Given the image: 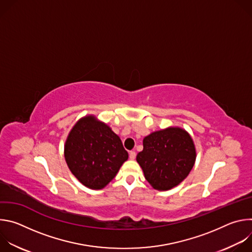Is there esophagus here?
Returning a JSON list of instances; mask_svg holds the SVG:
<instances>
[{
    "mask_svg": "<svg viewBox=\"0 0 252 252\" xmlns=\"http://www.w3.org/2000/svg\"><path fill=\"white\" fill-rule=\"evenodd\" d=\"M128 155H129V158H130V159H134V158H135V156H136V155H135V152L130 151Z\"/></svg>",
    "mask_w": 252,
    "mask_h": 252,
    "instance_id": "obj_1",
    "label": "esophagus"
}]
</instances>
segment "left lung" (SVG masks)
<instances>
[{"instance_id":"obj_1","label":"left lung","mask_w":252,"mask_h":252,"mask_svg":"<svg viewBox=\"0 0 252 252\" xmlns=\"http://www.w3.org/2000/svg\"><path fill=\"white\" fill-rule=\"evenodd\" d=\"M136 161L150 185L168 190L181 184L192 169L196 152L189 133L181 127H167L143 138Z\"/></svg>"}]
</instances>
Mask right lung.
<instances>
[{
	"label": "right lung",
	"instance_id": "1",
	"mask_svg": "<svg viewBox=\"0 0 252 252\" xmlns=\"http://www.w3.org/2000/svg\"><path fill=\"white\" fill-rule=\"evenodd\" d=\"M64 158L81 184L92 189H101L117 175L128 154L109 126L94 116H87L69 131Z\"/></svg>",
	"mask_w": 252,
	"mask_h": 252
}]
</instances>
